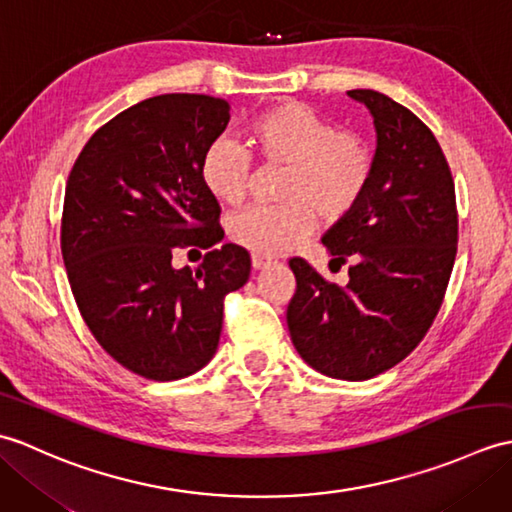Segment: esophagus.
I'll use <instances>...</instances> for the list:
<instances>
[{
	"label": "esophagus",
	"mask_w": 512,
	"mask_h": 512,
	"mask_svg": "<svg viewBox=\"0 0 512 512\" xmlns=\"http://www.w3.org/2000/svg\"><path fill=\"white\" fill-rule=\"evenodd\" d=\"M250 262H253V268L255 270H264V268H268V266H273L275 264V259H270V257H266V255H253V259H250Z\"/></svg>",
	"instance_id": "esophagus-1"
}]
</instances>
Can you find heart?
<instances>
[{"label":"heart","mask_w":512,"mask_h":512,"mask_svg":"<svg viewBox=\"0 0 512 512\" xmlns=\"http://www.w3.org/2000/svg\"><path fill=\"white\" fill-rule=\"evenodd\" d=\"M248 143L270 167H286L277 206H253L233 217L228 233L257 255H281L297 248L319 215L341 222L363 202L376 171L367 138L336 127L312 107L286 101L253 118ZM253 160L242 147L217 140L202 158V182L215 200L237 206L246 200Z\"/></svg>","instance_id":"b5f03b06"}]
</instances>
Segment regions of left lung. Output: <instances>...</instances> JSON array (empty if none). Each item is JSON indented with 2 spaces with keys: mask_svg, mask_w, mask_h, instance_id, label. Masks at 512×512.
<instances>
[{
  "mask_svg": "<svg viewBox=\"0 0 512 512\" xmlns=\"http://www.w3.org/2000/svg\"><path fill=\"white\" fill-rule=\"evenodd\" d=\"M347 94L367 105L378 134L367 195L323 237L350 281L332 284L292 257L286 319L310 367L367 380L416 350L436 321L458 253V204L449 162L416 114L374 90Z\"/></svg>",
  "mask_w": 512,
  "mask_h": 512,
  "instance_id": "8db88e82",
  "label": "left lung"
}]
</instances>
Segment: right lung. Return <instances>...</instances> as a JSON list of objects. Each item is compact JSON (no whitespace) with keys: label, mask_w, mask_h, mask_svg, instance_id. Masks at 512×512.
Wrapping results in <instances>:
<instances>
[{"label":"right lung","mask_w":512,"mask_h":512,"mask_svg":"<svg viewBox=\"0 0 512 512\" xmlns=\"http://www.w3.org/2000/svg\"><path fill=\"white\" fill-rule=\"evenodd\" d=\"M228 103L160 94L96 129L65 184L61 255L76 306L116 363L178 380L211 361L224 297L250 275L248 250L224 237L202 158L228 123ZM209 249L178 271V249Z\"/></svg>","instance_id":"obj_1"}]
</instances>
